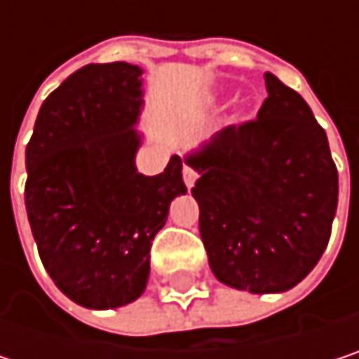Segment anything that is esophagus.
Returning a JSON list of instances; mask_svg holds the SVG:
<instances>
[{
  "instance_id": "1",
  "label": "esophagus",
  "mask_w": 359,
  "mask_h": 359,
  "mask_svg": "<svg viewBox=\"0 0 359 359\" xmlns=\"http://www.w3.org/2000/svg\"><path fill=\"white\" fill-rule=\"evenodd\" d=\"M182 180H184L187 189H191V187L195 184V180H197V172H195L191 166H184V168H182Z\"/></svg>"
}]
</instances>
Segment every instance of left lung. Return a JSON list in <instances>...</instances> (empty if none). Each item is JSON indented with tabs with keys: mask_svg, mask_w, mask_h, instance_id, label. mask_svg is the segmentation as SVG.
<instances>
[{
	"mask_svg": "<svg viewBox=\"0 0 359 359\" xmlns=\"http://www.w3.org/2000/svg\"><path fill=\"white\" fill-rule=\"evenodd\" d=\"M257 118L226 126L184 162L199 179V233L214 276L239 291L283 293L328 245L339 175L299 93L266 72Z\"/></svg>",
	"mask_w": 359,
	"mask_h": 359,
	"instance_id": "1",
	"label": "left lung"
}]
</instances>
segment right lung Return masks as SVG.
I'll return each mask as SVG.
<instances>
[{
    "label": "right lung",
    "instance_id": "add662e5",
    "mask_svg": "<svg viewBox=\"0 0 359 359\" xmlns=\"http://www.w3.org/2000/svg\"><path fill=\"white\" fill-rule=\"evenodd\" d=\"M141 74L126 62L83 66L43 102L27 145L25 203L41 262L89 310L141 297L151 241L187 193L179 156L156 177L135 166Z\"/></svg>",
    "mask_w": 359,
    "mask_h": 359
}]
</instances>
